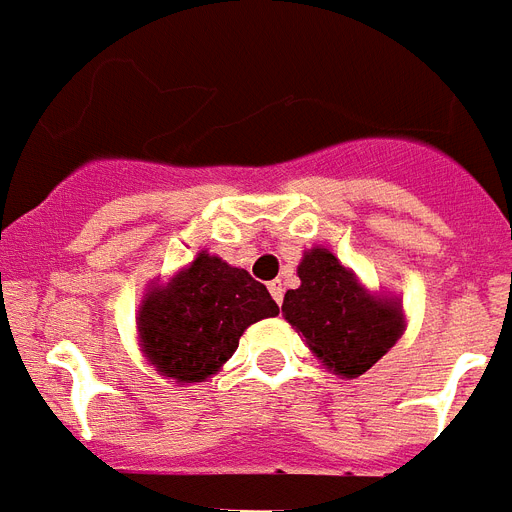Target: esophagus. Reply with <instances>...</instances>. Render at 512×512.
I'll return each mask as SVG.
<instances>
[{
    "label": "esophagus",
    "mask_w": 512,
    "mask_h": 512,
    "mask_svg": "<svg viewBox=\"0 0 512 512\" xmlns=\"http://www.w3.org/2000/svg\"><path fill=\"white\" fill-rule=\"evenodd\" d=\"M269 293H272V298H275L277 304H282V296H285V288H282V282H280V280L269 282Z\"/></svg>",
    "instance_id": "1"
}]
</instances>
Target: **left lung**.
<instances>
[{
  "label": "left lung",
  "instance_id": "1",
  "mask_svg": "<svg viewBox=\"0 0 512 512\" xmlns=\"http://www.w3.org/2000/svg\"><path fill=\"white\" fill-rule=\"evenodd\" d=\"M298 280L285 293L282 317L333 375L359 378L404 335L402 298L372 293L322 245L304 251Z\"/></svg>",
  "mask_w": 512,
  "mask_h": 512
}]
</instances>
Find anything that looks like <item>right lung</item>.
Here are the masks:
<instances>
[{"label":"right lung","instance_id":"obj_1","mask_svg":"<svg viewBox=\"0 0 512 512\" xmlns=\"http://www.w3.org/2000/svg\"><path fill=\"white\" fill-rule=\"evenodd\" d=\"M280 314L245 269L200 251L169 282H153L137 312L145 362L179 386L203 383L235 354L253 322Z\"/></svg>","mask_w":512,"mask_h":512}]
</instances>
